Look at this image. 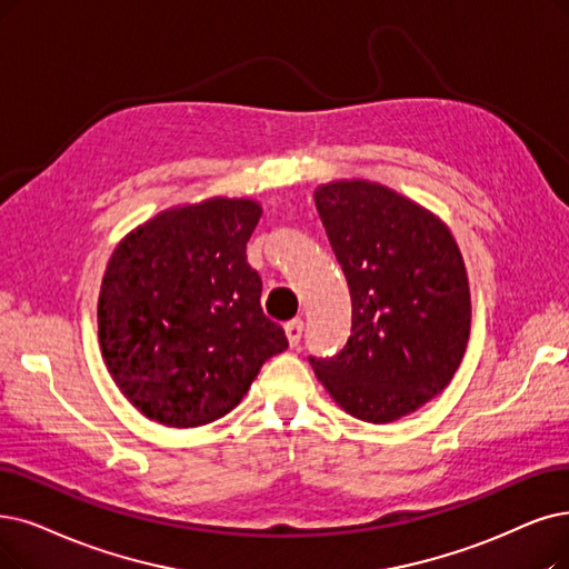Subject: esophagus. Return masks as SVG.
<instances>
[{"instance_id":"esophagus-1","label":"esophagus","mask_w":569,"mask_h":569,"mask_svg":"<svg viewBox=\"0 0 569 569\" xmlns=\"http://www.w3.org/2000/svg\"><path fill=\"white\" fill-rule=\"evenodd\" d=\"M284 333H287L289 346L297 348L301 336H303V320H291V322H287V325H284Z\"/></svg>"}]
</instances>
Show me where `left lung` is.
Instances as JSON below:
<instances>
[{
  "instance_id": "8db88e82",
  "label": "left lung",
  "mask_w": 569,
  "mask_h": 569,
  "mask_svg": "<svg viewBox=\"0 0 569 569\" xmlns=\"http://www.w3.org/2000/svg\"><path fill=\"white\" fill-rule=\"evenodd\" d=\"M315 206L350 287L352 333L336 357H310L312 371L352 418L411 416L448 388L467 350L460 247L435 212L378 181L320 184Z\"/></svg>"
}]
</instances>
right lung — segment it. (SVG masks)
Here are the masks:
<instances>
[{"label": "right lung", "instance_id": "obj_1", "mask_svg": "<svg viewBox=\"0 0 569 569\" xmlns=\"http://www.w3.org/2000/svg\"><path fill=\"white\" fill-rule=\"evenodd\" d=\"M261 212L254 198L187 202L140 223L111 252L100 350L121 395L149 420L184 429L223 418L266 359L287 350L244 254Z\"/></svg>", "mask_w": 569, "mask_h": 569}]
</instances>
